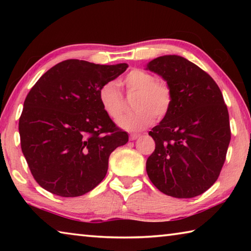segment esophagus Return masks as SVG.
Returning <instances> with one entry per match:
<instances>
[{
  "label": "esophagus",
  "instance_id": "obj_1",
  "mask_svg": "<svg viewBox=\"0 0 251 251\" xmlns=\"http://www.w3.org/2000/svg\"><path fill=\"white\" fill-rule=\"evenodd\" d=\"M139 136H141V135H138V134H130L129 135V139H130V141H135V139H137Z\"/></svg>",
  "mask_w": 251,
  "mask_h": 251
}]
</instances>
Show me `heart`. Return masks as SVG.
<instances>
[{
  "label": "heart",
  "instance_id": "b5f03b06",
  "mask_svg": "<svg viewBox=\"0 0 251 251\" xmlns=\"http://www.w3.org/2000/svg\"><path fill=\"white\" fill-rule=\"evenodd\" d=\"M126 91L136 94L133 100L135 112L123 116L118 121L122 128L129 131H139L151 125L154 120H163L168 115L173 104V93L167 82L156 79L154 75L139 69L131 70L123 79ZM99 100L104 112L116 120L124 110V99L114 80L101 85L99 91Z\"/></svg>",
  "mask_w": 251,
  "mask_h": 251
}]
</instances>
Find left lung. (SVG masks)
Returning a JSON list of instances; mask_svg holds the SVG:
<instances>
[{
  "label": "left lung",
  "mask_w": 251,
  "mask_h": 251,
  "mask_svg": "<svg viewBox=\"0 0 251 251\" xmlns=\"http://www.w3.org/2000/svg\"><path fill=\"white\" fill-rule=\"evenodd\" d=\"M146 70L161 76L173 93L168 115L148 133L156 147L147 175L165 195L196 197L217 180L230 143L223 94L205 71L178 55L152 59Z\"/></svg>",
  "instance_id": "1"
}]
</instances>
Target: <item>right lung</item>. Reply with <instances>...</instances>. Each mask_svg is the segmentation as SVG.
<instances>
[{
	"label": "right lung",
	"mask_w": 251,
	"mask_h": 251,
	"mask_svg": "<svg viewBox=\"0 0 251 251\" xmlns=\"http://www.w3.org/2000/svg\"><path fill=\"white\" fill-rule=\"evenodd\" d=\"M127 67L66 59L31 88L19 122L21 148L48 192L61 197L91 192L106 176L112 151L128 142L99 100L101 85Z\"/></svg>",
	"instance_id": "right-lung-1"
}]
</instances>
